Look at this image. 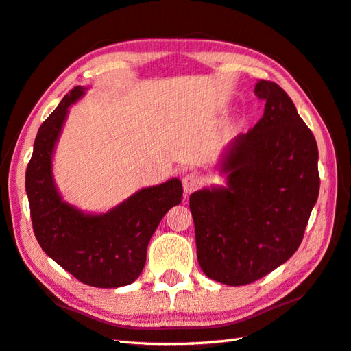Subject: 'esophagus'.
<instances>
[{
    "instance_id": "obj_1",
    "label": "esophagus",
    "mask_w": 351,
    "mask_h": 351,
    "mask_svg": "<svg viewBox=\"0 0 351 351\" xmlns=\"http://www.w3.org/2000/svg\"><path fill=\"white\" fill-rule=\"evenodd\" d=\"M200 185H202V178L196 173H189L182 178V187L187 195H190L191 191L197 190Z\"/></svg>"
}]
</instances>
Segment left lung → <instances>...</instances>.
<instances>
[{
    "instance_id": "left-lung-1",
    "label": "left lung",
    "mask_w": 351,
    "mask_h": 351,
    "mask_svg": "<svg viewBox=\"0 0 351 351\" xmlns=\"http://www.w3.org/2000/svg\"><path fill=\"white\" fill-rule=\"evenodd\" d=\"M255 95L265 101L263 117L220 156L226 185L190 196L199 265L230 287L264 278L294 255L319 191L317 141L293 101L265 80Z\"/></svg>"
}]
</instances>
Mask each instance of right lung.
I'll return each instance as SVG.
<instances>
[{
  "instance_id": "right-lung-1",
  "label": "right lung",
  "mask_w": 351,
  "mask_h": 351,
  "mask_svg": "<svg viewBox=\"0 0 351 351\" xmlns=\"http://www.w3.org/2000/svg\"><path fill=\"white\" fill-rule=\"evenodd\" d=\"M86 90L73 87L40 125L25 190L34 235L43 252L86 285L117 288L140 276L155 229L171 206L181 204L182 184L171 178L141 189L107 213H86L66 202L54 181L52 158L69 107Z\"/></svg>"
}]
</instances>
